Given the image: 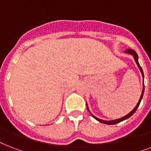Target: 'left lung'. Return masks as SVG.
<instances>
[{
    "label": "left lung",
    "mask_w": 151,
    "mask_h": 151,
    "mask_svg": "<svg viewBox=\"0 0 151 151\" xmlns=\"http://www.w3.org/2000/svg\"><path fill=\"white\" fill-rule=\"evenodd\" d=\"M124 52H125V53H128V54L132 55H133V58H134V59H135V61H136V63L137 64V66H138L139 69V70H140L141 73H142V76H143V81H144V75H143V69H142V67H141L140 65H139V61H138V55H137V53H136V52H135V51H134L133 49H131V48H128V49H126V50L124 51ZM143 92H144V83H143V91H142V94H141L140 98H139V99L138 103L136 104V106H135V108H134L133 110H132L131 112H129V114H128L125 115V116H124V117H121V118H118V119L111 120V121H105V120L99 119V118H98V117H95L94 115L92 114V113L90 112V110H89V109H88V106L87 103H86V106H87L88 110L89 111V113H90V114H91V115H92V117H94L95 119L97 120L98 122H101V123H103V124H117V123H119V122H122V121H124V120L128 119V118H129V117H131L132 115L134 113L136 112V110H137V108L139 107V104H140L141 100H142V99H143Z\"/></svg>",
    "instance_id": "obj_1"
}]
</instances>
